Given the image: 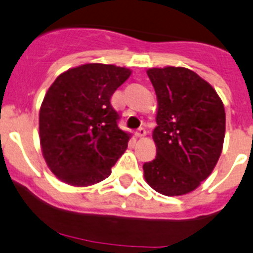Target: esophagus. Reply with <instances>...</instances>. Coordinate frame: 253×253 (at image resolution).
Wrapping results in <instances>:
<instances>
[{
  "label": "esophagus",
  "instance_id": "esophagus-1",
  "mask_svg": "<svg viewBox=\"0 0 253 253\" xmlns=\"http://www.w3.org/2000/svg\"><path fill=\"white\" fill-rule=\"evenodd\" d=\"M145 135H146V130H145L144 127H139V129L136 130V136L137 137H144Z\"/></svg>",
  "mask_w": 253,
  "mask_h": 253
}]
</instances>
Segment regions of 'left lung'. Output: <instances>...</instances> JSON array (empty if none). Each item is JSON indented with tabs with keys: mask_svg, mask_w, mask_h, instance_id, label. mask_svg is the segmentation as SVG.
Returning a JSON list of instances; mask_svg holds the SVG:
<instances>
[{
	"mask_svg": "<svg viewBox=\"0 0 253 253\" xmlns=\"http://www.w3.org/2000/svg\"><path fill=\"white\" fill-rule=\"evenodd\" d=\"M146 74L156 92L157 126L156 157L142 166L145 181L164 196H184L211 176L221 155L224 104L209 82L186 67Z\"/></svg>",
	"mask_w": 253,
	"mask_h": 253,
	"instance_id": "8db88e82",
	"label": "left lung"
}]
</instances>
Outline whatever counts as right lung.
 I'll return each instance as SVG.
<instances>
[{
  "label": "right lung",
  "instance_id": "right-lung-1",
  "mask_svg": "<svg viewBox=\"0 0 253 253\" xmlns=\"http://www.w3.org/2000/svg\"><path fill=\"white\" fill-rule=\"evenodd\" d=\"M131 75L126 67L84 64L60 74L39 111L42 157L57 179L99 183L126 152L131 134L119 129L111 97Z\"/></svg>",
  "mask_w": 253,
  "mask_h": 253
}]
</instances>
